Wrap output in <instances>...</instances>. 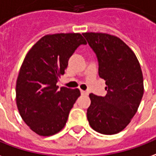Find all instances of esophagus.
Masks as SVG:
<instances>
[{
	"label": "esophagus",
	"mask_w": 156,
	"mask_h": 156,
	"mask_svg": "<svg viewBox=\"0 0 156 156\" xmlns=\"http://www.w3.org/2000/svg\"><path fill=\"white\" fill-rule=\"evenodd\" d=\"M80 93H81V95H89V92L86 91V90H80Z\"/></svg>",
	"instance_id": "obj_1"
}]
</instances>
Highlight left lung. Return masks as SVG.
Returning <instances> with one entry per match:
<instances>
[{"instance_id":"obj_1","label":"left lung","mask_w":156,"mask_h":156,"mask_svg":"<svg viewBox=\"0 0 156 156\" xmlns=\"http://www.w3.org/2000/svg\"><path fill=\"white\" fill-rule=\"evenodd\" d=\"M98 60L99 76L105 80V96L90 94V126L104 135H114L129 125L144 94L141 68L132 50L117 36L83 33Z\"/></svg>"}]
</instances>
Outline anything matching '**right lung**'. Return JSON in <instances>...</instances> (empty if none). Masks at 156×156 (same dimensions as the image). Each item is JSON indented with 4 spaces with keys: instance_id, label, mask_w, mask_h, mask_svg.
<instances>
[{
    "instance_id": "add662e5",
    "label": "right lung",
    "mask_w": 156,
    "mask_h": 156,
    "mask_svg": "<svg viewBox=\"0 0 156 156\" xmlns=\"http://www.w3.org/2000/svg\"><path fill=\"white\" fill-rule=\"evenodd\" d=\"M86 44L80 33L46 35L24 59L16 80V105L22 120L37 135L53 136L64 128L80 92L66 87L58 90L56 83L77 47Z\"/></svg>"
}]
</instances>
